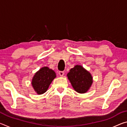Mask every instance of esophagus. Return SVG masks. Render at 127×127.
<instances>
[{
	"mask_svg": "<svg viewBox=\"0 0 127 127\" xmlns=\"http://www.w3.org/2000/svg\"><path fill=\"white\" fill-rule=\"evenodd\" d=\"M59 74L61 77H63L64 76V72H63V71H60L59 72Z\"/></svg>",
	"mask_w": 127,
	"mask_h": 127,
	"instance_id": "34e87169",
	"label": "esophagus"
}]
</instances>
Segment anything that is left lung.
Here are the masks:
<instances>
[{
  "instance_id": "obj_1",
  "label": "left lung",
  "mask_w": 127,
  "mask_h": 127,
  "mask_svg": "<svg viewBox=\"0 0 127 127\" xmlns=\"http://www.w3.org/2000/svg\"><path fill=\"white\" fill-rule=\"evenodd\" d=\"M68 79L77 92L85 94L89 91L93 83L91 74L81 65H76L67 74Z\"/></svg>"
}]
</instances>
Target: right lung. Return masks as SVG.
Here are the masks:
<instances>
[{
    "mask_svg": "<svg viewBox=\"0 0 127 127\" xmlns=\"http://www.w3.org/2000/svg\"><path fill=\"white\" fill-rule=\"evenodd\" d=\"M56 77L55 72L48 66L40 69L32 79L31 85L34 91L38 95L44 94Z\"/></svg>",
    "mask_w": 127,
    "mask_h": 127,
    "instance_id": "add662e5",
    "label": "right lung"
}]
</instances>
